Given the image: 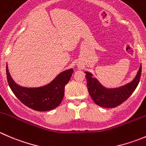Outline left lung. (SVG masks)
I'll list each match as a JSON object with an SVG mask.
<instances>
[{
    "mask_svg": "<svg viewBox=\"0 0 146 146\" xmlns=\"http://www.w3.org/2000/svg\"><path fill=\"white\" fill-rule=\"evenodd\" d=\"M85 77L88 92L95 104L105 108H114L120 105L131 95L140 81L141 75V65L135 78L129 83L118 88L107 89L100 83L92 75L88 72Z\"/></svg>",
    "mask_w": 146,
    "mask_h": 146,
    "instance_id": "8db88e82",
    "label": "left lung"
}]
</instances>
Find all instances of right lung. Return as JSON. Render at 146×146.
<instances>
[{
  "label": "right lung",
  "mask_w": 146,
  "mask_h": 146,
  "mask_svg": "<svg viewBox=\"0 0 146 146\" xmlns=\"http://www.w3.org/2000/svg\"><path fill=\"white\" fill-rule=\"evenodd\" d=\"M73 73V69H68L58 75L47 85L27 88L19 86L13 81L6 66L7 80L11 90L22 103L36 111H49L61 104L64 96L65 85L70 80Z\"/></svg>",
  "instance_id": "1"
}]
</instances>
